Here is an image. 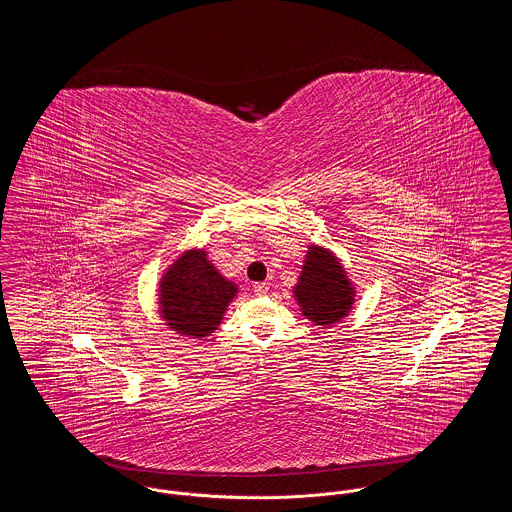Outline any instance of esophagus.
<instances>
[{
  "mask_svg": "<svg viewBox=\"0 0 512 512\" xmlns=\"http://www.w3.org/2000/svg\"><path fill=\"white\" fill-rule=\"evenodd\" d=\"M253 292L257 293V295H267L268 284H265V282H259V284H255V286H253Z\"/></svg>",
  "mask_w": 512,
  "mask_h": 512,
  "instance_id": "1",
  "label": "esophagus"
}]
</instances>
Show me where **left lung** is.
Here are the masks:
<instances>
[{
	"mask_svg": "<svg viewBox=\"0 0 512 512\" xmlns=\"http://www.w3.org/2000/svg\"><path fill=\"white\" fill-rule=\"evenodd\" d=\"M355 286L334 251L309 245L293 297L303 317L317 326H332L347 317L355 305Z\"/></svg>",
	"mask_w": 512,
	"mask_h": 512,
	"instance_id": "obj_1",
	"label": "left lung"
}]
</instances>
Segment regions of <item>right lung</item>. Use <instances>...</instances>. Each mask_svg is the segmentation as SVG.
Here are the masks:
<instances>
[{
    "instance_id": "1",
    "label": "right lung",
    "mask_w": 512,
    "mask_h": 512,
    "mask_svg": "<svg viewBox=\"0 0 512 512\" xmlns=\"http://www.w3.org/2000/svg\"><path fill=\"white\" fill-rule=\"evenodd\" d=\"M236 293L205 249H186L159 282V315L178 336L203 340L219 328Z\"/></svg>"
}]
</instances>
